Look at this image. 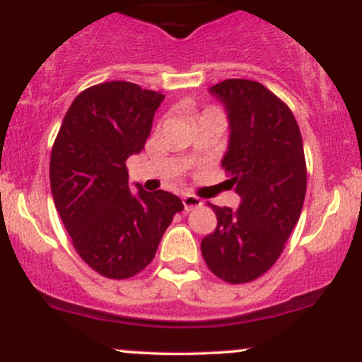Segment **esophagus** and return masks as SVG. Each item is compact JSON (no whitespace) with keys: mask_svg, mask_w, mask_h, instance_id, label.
Returning <instances> with one entry per match:
<instances>
[{"mask_svg":"<svg viewBox=\"0 0 362 362\" xmlns=\"http://www.w3.org/2000/svg\"><path fill=\"white\" fill-rule=\"evenodd\" d=\"M182 203H184L185 211H191L194 208H199L201 204H203V201L197 196H192V194H185V196L182 197Z\"/></svg>","mask_w":362,"mask_h":362,"instance_id":"obj_1","label":"esophagus"}]
</instances>
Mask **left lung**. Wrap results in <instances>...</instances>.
<instances>
[{
	"instance_id": "1",
	"label": "left lung",
	"mask_w": 362,
	"mask_h": 362,
	"mask_svg": "<svg viewBox=\"0 0 362 362\" xmlns=\"http://www.w3.org/2000/svg\"><path fill=\"white\" fill-rule=\"evenodd\" d=\"M210 91L229 116L222 168L241 204L234 211L208 203L216 229L201 241V253L218 279L243 284L276 264L298 222L307 191L305 154L291 109L262 83L226 79Z\"/></svg>"
}]
</instances>
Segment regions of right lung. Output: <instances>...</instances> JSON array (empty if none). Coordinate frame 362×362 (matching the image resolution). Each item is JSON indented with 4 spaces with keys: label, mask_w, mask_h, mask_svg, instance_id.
I'll list each match as a JSON object with an SVG mask.
<instances>
[{
    "label": "right lung",
    "mask_w": 362,
    "mask_h": 362,
    "mask_svg": "<svg viewBox=\"0 0 362 362\" xmlns=\"http://www.w3.org/2000/svg\"><path fill=\"white\" fill-rule=\"evenodd\" d=\"M165 95L130 81H109L74 98L52 147L55 208L79 257L109 279L147 267L180 197L128 187L127 159L146 146Z\"/></svg>",
    "instance_id": "add662e5"
}]
</instances>
